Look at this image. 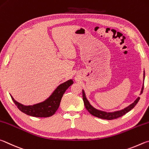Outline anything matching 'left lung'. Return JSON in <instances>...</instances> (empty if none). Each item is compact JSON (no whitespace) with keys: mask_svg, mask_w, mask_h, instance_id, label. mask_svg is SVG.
<instances>
[{"mask_svg":"<svg viewBox=\"0 0 149 149\" xmlns=\"http://www.w3.org/2000/svg\"><path fill=\"white\" fill-rule=\"evenodd\" d=\"M144 77V79H145V71H144V77ZM143 88H144V84H143L141 91V94L143 93ZM82 98H83V101H84V103L86 109V110L89 112L91 114H92V115L94 116L97 117V118L105 119V120L116 119V118H119V117H121L123 115H124L125 114L128 113L130 111H131L132 109L134 108L135 105H136V104L138 103V101H139L140 99V97H138L134 103L131 104V105H129L128 107H127L126 108L122 109L121 111L113 112V113H106V112L97 110V109L93 108V107L90 105L89 101H88L86 97V95L84 90H82Z\"/></svg>","mask_w":149,"mask_h":149,"instance_id":"left-lung-1","label":"left lung"}]
</instances>
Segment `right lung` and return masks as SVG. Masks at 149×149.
Wrapping results in <instances>:
<instances>
[{"label":"right lung","instance_id":"add662e5","mask_svg":"<svg viewBox=\"0 0 149 149\" xmlns=\"http://www.w3.org/2000/svg\"><path fill=\"white\" fill-rule=\"evenodd\" d=\"M73 82L72 80H69L60 84L48 99L44 102L34 105L25 106L15 101L12 96L11 97L15 105L23 113L35 117H49L56 113L59 107L63 95Z\"/></svg>","mask_w":149,"mask_h":149}]
</instances>
